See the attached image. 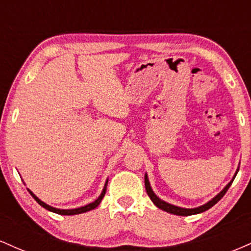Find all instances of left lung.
I'll return each mask as SVG.
<instances>
[{
    "instance_id": "8db88e82",
    "label": "left lung",
    "mask_w": 251,
    "mask_h": 251,
    "mask_svg": "<svg viewBox=\"0 0 251 251\" xmlns=\"http://www.w3.org/2000/svg\"><path fill=\"white\" fill-rule=\"evenodd\" d=\"M236 177V176H235ZM234 181V179H232L231 181H230L229 184L224 188L222 191L218 194L217 196H216L215 198H212L211 201H208L206 204H204V205L200 206V208H195V209H184V208H178V206H175L172 205V204H169L166 203V201H164L162 200H159V198L157 197V196L154 195V192L152 191L151 186H150V183H149V179H148V176L145 175V189H146V192H148L149 197L151 198V201H153L154 205L157 206V208L162 209L164 210V211L166 212H170V214H174V215H178V216H190V215H196V214H201V212L203 211H206V210L211 208V206H214L216 203H217L218 201L221 200L222 197H223L224 195H226V192L227 191V189L230 188V185H231V183Z\"/></svg>"
}]
</instances>
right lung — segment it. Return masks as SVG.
Instances as JSON below:
<instances>
[{
	"mask_svg": "<svg viewBox=\"0 0 251 251\" xmlns=\"http://www.w3.org/2000/svg\"><path fill=\"white\" fill-rule=\"evenodd\" d=\"M106 189H107V183L105 184V188H103L102 192H101V195L99 196V198H98L97 201H94L93 203L88 204V205H86V206H81V208H77V209H72V210H60V209H55V208H53V206H50V205H47V204H46V203H43L42 201H40L39 198H37L36 196L33 194V192L29 191V190H28V191H29V194H30L31 196H33V197H34V200H35V201H37V203H39L40 205H41V206H43V208H45V209L50 210V211H51V212H55V214H59V215H67V216H70V215H79V214H82V212L89 211V210H93V209H96L97 206L99 205V204H100V201H101V200H102V198H103V196H105V194H106Z\"/></svg>",
	"mask_w": 251,
	"mask_h": 251,
	"instance_id": "1",
	"label": "right lung"
}]
</instances>
